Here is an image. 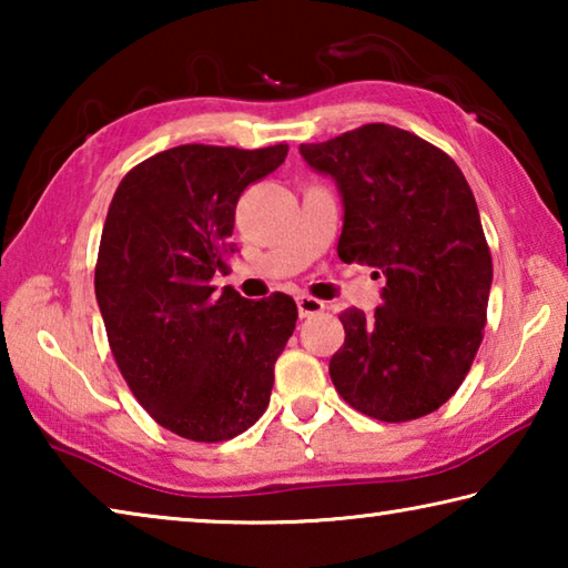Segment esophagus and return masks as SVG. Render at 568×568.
<instances>
[{"instance_id":"esophagus-1","label":"esophagus","mask_w":568,"mask_h":568,"mask_svg":"<svg viewBox=\"0 0 568 568\" xmlns=\"http://www.w3.org/2000/svg\"><path fill=\"white\" fill-rule=\"evenodd\" d=\"M323 311H325V303L318 301V297L297 295V313H301V318H311V315H318Z\"/></svg>"}]
</instances>
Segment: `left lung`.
Listing matches in <instances>:
<instances>
[{"label":"left lung","instance_id":"8db88e82","mask_svg":"<svg viewBox=\"0 0 568 568\" xmlns=\"http://www.w3.org/2000/svg\"><path fill=\"white\" fill-rule=\"evenodd\" d=\"M301 155L338 185L341 261L386 277L371 315L358 307L341 313L335 390L386 423L434 413L476 358L494 281L464 172L418 134L381 122L301 145Z\"/></svg>","mask_w":568,"mask_h":568}]
</instances>
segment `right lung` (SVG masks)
<instances>
[{
	"label": "right lung",
	"mask_w": 568,
	"mask_h": 568,
	"mask_svg": "<svg viewBox=\"0 0 568 568\" xmlns=\"http://www.w3.org/2000/svg\"><path fill=\"white\" fill-rule=\"evenodd\" d=\"M287 145H180L122 178L102 227L94 295L122 378L162 428L200 444L235 438L271 403L297 307L247 301L227 273L235 205L285 162Z\"/></svg>",
	"instance_id": "add662e5"
}]
</instances>
